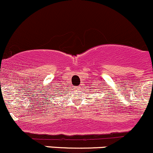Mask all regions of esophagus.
<instances>
[{
  "label": "esophagus",
  "instance_id": "esophagus-1",
  "mask_svg": "<svg viewBox=\"0 0 153 153\" xmlns=\"http://www.w3.org/2000/svg\"><path fill=\"white\" fill-rule=\"evenodd\" d=\"M79 88V87H78V88Z\"/></svg>",
  "mask_w": 153,
  "mask_h": 153
}]
</instances>
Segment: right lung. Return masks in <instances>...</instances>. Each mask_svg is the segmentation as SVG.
Returning a JSON list of instances; mask_svg holds the SVG:
<instances>
[{"label": "right lung", "mask_w": 153, "mask_h": 153, "mask_svg": "<svg viewBox=\"0 0 153 153\" xmlns=\"http://www.w3.org/2000/svg\"><path fill=\"white\" fill-rule=\"evenodd\" d=\"M61 94H62V93H61Z\"/></svg>", "instance_id": "obj_1"}]
</instances>
